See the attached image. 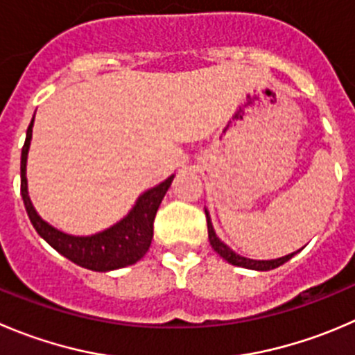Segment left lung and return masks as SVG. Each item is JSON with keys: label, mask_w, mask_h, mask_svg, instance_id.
Masks as SVG:
<instances>
[{"label": "left lung", "mask_w": 355, "mask_h": 355, "mask_svg": "<svg viewBox=\"0 0 355 355\" xmlns=\"http://www.w3.org/2000/svg\"><path fill=\"white\" fill-rule=\"evenodd\" d=\"M205 218H207L209 242H211L212 249H214V251L218 252V254L221 256L223 259H226V261H228V263H232V265L242 266V268H251V270H259V272H266V270H272V268H277V266L284 265V263L288 261V259H291L293 256L296 254V252H291V254L284 256V258L268 259V261H256V259H248V258H244V256L235 254V252L232 251V249L228 248V245H225L221 241H219L218 237H216L214 228H212V223H211V218H209V212L207 211H205Z\"/></svg>", "instance_id": "8db88e82"}]
</instances>
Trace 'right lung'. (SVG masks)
I'll return each instance as SVG.
<instances>
[{
  "label": "right lung",
  "instance_id": "1",
  "mask_svg": "<svg viewBox=\"0 0 355 355\" xmlns=\"http://www.w3.org/2000/svg\"><path fill=\"white\" fill-rule=\"evenodd\" d=\"M31 134L33 121L28 127L26 143L22 146V157H20V195H22L24 207L28 211L29 219H31L40 237L45 239L64 258L83 266V268L94 270V272L123 268V266L139 261L150 249L151 239H153L155 216H157L158 205H160L164 195L167 193L174 175L167 178L164 183L151 188L143 197H139L130 214L121 219L118 225L111 226L110 230L101 232L92 237H73V235H66L46 225L36 214L35 207L29 200L28 181H26V160H28Z\"/></svg>",
  "mask_w": 355,
  "mask_h": 355
}]
</instances>
